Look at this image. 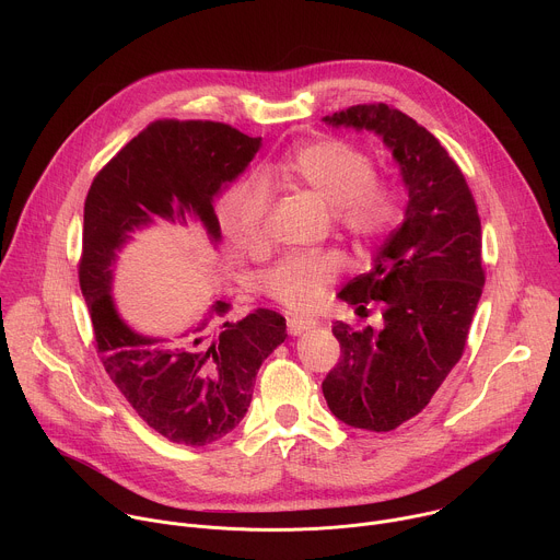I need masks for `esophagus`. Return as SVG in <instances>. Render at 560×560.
I'll return each mask as SVG.
<instances>
[{"label":"esophagus","mask_w":560,"mask_h":560,"mask_svg":"<svg viewBox=\"0 0 560 560\" xmlns=\"http://www.w3.org/2000/svg\"><path fill=\"white\" fill-rule=\"evenodd\" d=\"M318 322H314V318H303V316H288V332L292 337H299L312 328H316Z\"/></svg>","instance_id":"34e87169"}]
</instances>
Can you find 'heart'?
Segmentation results:
<instances>
[{"label": "heart", "mask_w": 560, "mask_h": 560, "mask_svg": "<svg viewBox=\"0 0 560 560\" xmlns=\"http://www.w3.org/2000/svg\"><path fill=\"white\" fill-rule=\"evenodd\" d=\"M268 177L310 188L330 206L332 221L361 244L378 242L401 219L398 195L389 184L376 179L372 154L343 139L296 148L268 171ZM268 210L270 188L261 179L242 184L223 199L221 221L238 250L257 253L264 246ZM341 270L343 259L335 250L288 255L266 272L264 290L281 305L307 312L324 301Z\"/></svg>", "instance_id": "heart-1"}]
</instances>
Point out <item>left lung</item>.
<instances>
[{"instance_id":"8db88e82","label":"left lung","mask_w":560,"mask_h":560,"mask_svg":"<svg viewBox=\"0 0 560 560\" xmlns=\"http://www.w3.org/2000/svg\"><path fill=\"white\" fill-rule=\"evenodd\" d=\"M324 121L383 137L408 188L404 223L385 238L372 270L339 292L359 312L381 303L383 328L337 322L341 359L322 385L339 421L389 432L430 404L463 357L486 285L481 219L454 159L406 113L359 104Z\"/></svg>"}]
</instances>
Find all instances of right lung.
Instances as JSON below:
<instances>
[{
	"mask_svg": "<svg viewBox=\"0 0 560 560\" xmlns=\"http://www.w3.org/2000/svg\"><path fill=\"white\" fill-rule=\"evenodd\" d=\"M259 148L261 137L228 124L156 119L97 173L84 203L79 285L97 354L132 410L173 443L210 445L238 425L261 363L288 337L285 318L257 307L212 335L210 322L228 312L225 301H214L182 337H143L121 322L110 294L117 250L152 217L179 223L197 217L219 242L212 197L246 171Z\"/></svg>",
	"mask_w": 560,
	"mask_h": 560,
	"instance_id": "1",
	"label": "right lung"
}]
</instances>
